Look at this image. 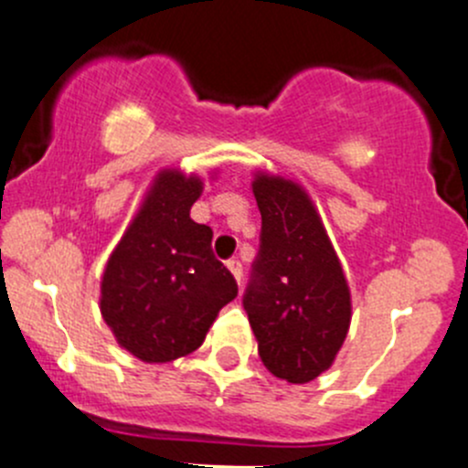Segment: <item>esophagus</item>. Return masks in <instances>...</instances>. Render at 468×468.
<instances>
[{"label": "esophagus", "instance_id": "1", "mask_svg": "<svg viewBox=\"0 0 468 468\" xmlns=\"http://www.w3.org/2000/svg\"><path fill=\"white\" fill-rule=\"evenodd\" d=\"M226 267L230 269V273H233V276H235L238 285H242V262H239L238 258H230V261L226 262Z\"/></svg>", "mask_w": 468, "mask_h": 468}]
</instances>
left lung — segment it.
Returning a JSON list of instances; mask_svg holds the SVG:
<instances>
[{"instance_id":"left-lung-1","label":"left lung","mask_w":468,"mask_h":468,"mask_svg":"<svg viewBox=\"0 0 468 468\" xmlns=\"http://www.w3.org/2000/svg\"><path fill=\"white\" fill-rule=\"evenodd\" d=\"M261 249L242 305L262 365L303 385L333 365L351 324V294L313 201L278 176L253 181Z\"/></svg>"}]
</instances>
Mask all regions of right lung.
I'll list each match as a JSON object with an SVG mask.
<instances>
[{
  "label": "right lung",
  "instance_id": "obj_1",
  "mask_svg": "<svg viewBox=\"0 0 468 468\" xmlns=\"http://www.w3.org/2000/svg\"><path fill=\"white\" fill-rule=\"evenodd\" d=\"M199 195L197 176L158 174L103 271V322L143 362L197 351L217 313L238 296L233 273L212 253V229L190 219Z\"/></svg>",
  "mask_w": 468,
  "mask_h": 468
}]
</instances>
